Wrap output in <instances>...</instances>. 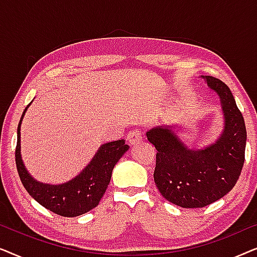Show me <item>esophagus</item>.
Here are the masks:
<instances>
[{
	"label": "esophagus",
	"instance_id": "esophagus-1",
	"mask_svg": "<svg viewBox=\"0 0 257 257\" xmlns=\"http://www.w3.org/2000/svg\"><path fill=\"white\" fill-rule=\"evenodd\" d=\"M143 137H142V132H140V130L138 128H133L131 130L127 133V136H126V140H127V143L130 145H135V144H139L142 142Z\"/></svg>",
	"mask_w": 257,
	"mask_h": 257
}]
</instances>
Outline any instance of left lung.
<instances>
[{
    "label": "left lung",
    "mask_w": 257,
    "mask_h": 257,
    "mask_svg": "<svg viewBox=\"0 0 257 257\" xmlns=\"http://www.w3.org/2000/svg\"><path fill=\"white\" fill-rule=\"evenodd\" d=\"M221 98L224 130L215 144L205 150H188L167 126L146 133L157 150L154 182L161 195L184 208H202L230 192L244 164V119L230 92L220 79L203 77Z\"/></svg>",
    "instance_id": "1"
}]
</instances>
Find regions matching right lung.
Returning <instances> with one entry per match:
<instances>
[{
  "label": "right lung",
  "mask_w": 257,
  "mask_h": 257,
  "mask_svg": "<svg viewBox=\"0 0 257 257\" xmlns=\"http://www.w3.org/2000/svg\"><path fill=\"white\" fill-rule=\"evenodd\" d=\"M26 111L27 107L17 127L15 161L20 179L27 192L40 205L59 216H78L97 207L110 184L114 165L130 146L126 145L124 139L104 144L78 177L58 186L42 184L30 177L21 158L20 126Z\"/></svg>",
  "instance_id": "add662e5"
}]
</instances>
